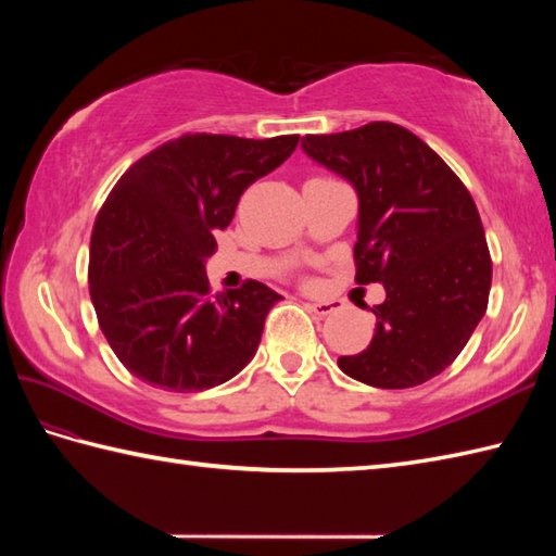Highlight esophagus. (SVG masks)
<instances>
[{
    "instance_id": "1",
    "label": "esophagus",
    "mask_w": 556,
    "mask_h": 556,
    "mask_svg": "<svg viewBox=\"0 0 556 556\" xmlns=\"http://www.w3.org/2000/svg\"><path fill=\"white\" fill-rule=\"evenodd\" d=\"M308 308H311L315 315L327 317V315H332V313L339 311V303H337V301H315V303H308Z\"/></svg>"
}]
</instances>
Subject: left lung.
<instances>
[{
	"mask_svg": "<svg viewBox=\"0 0 556 556\" xmlns=\"http://www.w3.org/2000/svg\"><path fill=\"white\" fill-rule=\"evenodd\" d=\"M301 148L358 193V285H384L368 349L339 368L380 389L432 380L456 361L488 311L492 257L478 207L437 152L389 122Z\"/></svg>",
	"mask_w": 556,
	"mask_h": 556,
	"instance_id": "8db88e82",
	"label": "left lung"
}]
</instances>
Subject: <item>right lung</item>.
<instances>
[{
    "mask_svg": "<svg viewBox=\"0 0 556 556\" xmlns=\"http://www.w3.org/2000/svg\"><path fill=\"white\" fill-rule=\"evenodd\" d=\"M299 136L186 134L134 162L98 212L88 285L116 358L169 392H203L255 356L281 296L248 279L210 291L205 260L243 191L275 172Z\"/></svg>",
    "mask_w": 556,
    "mask_h": 556,
    "instance_id": "1",
    "label": "right lung"
}]
</instances>
